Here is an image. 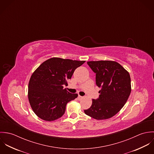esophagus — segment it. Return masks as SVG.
<instances>
[{
  "label": "esophagus",
  "mask_w": 154,
  "mask_h": 154,
  "mask_svg": "<svg viewBox=\"0 0 154 154\" xmlns=\"http://www.w3.org/2000/svg\"><path fill=\"white\" fill-rule=\"evenodd\" d=\"M82 98H83V97H82V96H81V95H79L78 97V99L79 100H82Z\"/></svg>",
  "instance_id": "obj_1"
}]
</instances>
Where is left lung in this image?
<instances>
[{
  "label": "left lung",
  "instance_id": "obj_1",
  "mask_svg": "<svg viewBox=\"0 0 154 154\" xmlns=\"http://www.w3.org/2000/svg\"><path fill=\"white\" fill-rule=\"evenodd\" d=\"M96 73V84L101 88L97 100L92 99L85 113L96 120H106L116 115L126 104L131 92L129 72L119 63L111 60L89 61Z\"/></svg>",
  "mask_w": 154,
  "mask_h": 154
}]
</instances>
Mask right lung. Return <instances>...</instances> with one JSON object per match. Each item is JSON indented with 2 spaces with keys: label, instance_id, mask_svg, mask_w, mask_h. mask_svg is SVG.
Returning a JSON list of instances; mask_svg holds the SVG:
<instances>
[{
  "label": "right lung",
  "instance_id": "right-lung-1",
  "mask_svg": "<svg viewBox=\"0 0 154 154\" xmlns=\"http://www.w3.org/2000/svg\"><path fill=\"white\" fill-rule=\"evenodd\" d=\"M85 61L52 57L45 60L32 74L28 97L34 113L41 119L51 122L65 113L67 103L77 94H71L63 85L72 78L75 70Z\"/></svg>",
  "mask_w": 154,
  "mask_h": 154
}]
</instances>
